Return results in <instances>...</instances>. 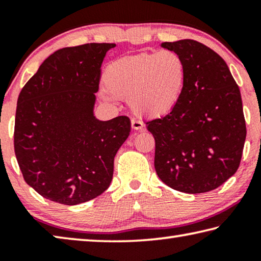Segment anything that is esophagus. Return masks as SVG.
Masks as SVG:
<instances>
[{"label":"esophagus","mask_w":261,"mask_h":261,"mask_svg":"<svg viewBox=\"0 0 261 261\" xmlns=\"http://www.w3.org/2000/svg\"><path fill=\"white\" fill-rule=\"evenodd\" d=\"M131 126H132V129H135V130H140L144 127V123L139 120H137V118H132Z\"/></svg>","instance_id":"esophagus-1"}]
</instances>
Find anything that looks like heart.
I'll use <instances>...</instances> for the list:
<instances>
[{"label": "heart", "instance_id": "obj_1", "mask_svg": "<svg viewBox=\"0 0 261 261\" xmlns=\"http://www.w3.org/2000/svg\"><path fill=\"white\" fill-rule=\"evenodd\" d=\"M187 64L178 53H140L107 65L103 96L127 99L140 116L162 117L177 107L187 86Z\"/></svg>", "mask_w": 261, "mask_h": 261}]
</instances>
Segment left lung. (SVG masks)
I'll list each match as a JSON object with an SVG mask.
<instances>
[{
  "label": "left lung",
  "instance_id": "1",
  "mask_svg": "<svg viewBox=\"0 0 261 261\" xmlns=\"http://www.w3.org/2000/svg\"><path fill=\"white\" fill-rule=\"evenodd\" d=\"M161 47L183 57L188 79L177 107L146 123L155 139L154 167L171 189L212 191L241 163L246 126L240 88L222 57L202 43L185 39Z\"/></svg>",
  "mask_w": 261,
  "mask_h": 261
}]
</instances>
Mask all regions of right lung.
<instances>
[{
	"label": "right lung",
	"mask_w": 261,
	"mask_h": 261,
	"mask_svg": "<svg viewBox=\"0 0 261 261\" xmlns=\"http://www.w3.org/2000/svg\"><path fill=\"white\" fill-rule=\"evenodd\" d=\"M115 43L65 47L42 62L17 101L15 154L25 182L63 205L109 188L114 158L130 135L129 117L94 116L101 64Z\"/></svg>",
	"instance_id": "1"
}]
</instances>
